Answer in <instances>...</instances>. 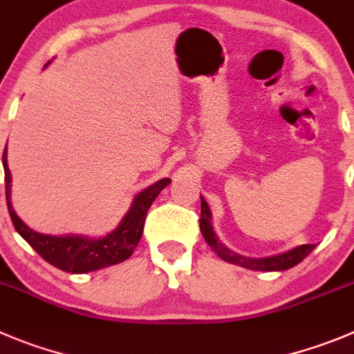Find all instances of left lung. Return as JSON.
<instances>
[{"label": "left lung", "mask_w": 354, "mask_h": 354, "mask_svg": "<svg viewBox=\"0 0 354 354\" xmlns=\"http://www.w3.org/2000/svg\"><path fill=\"white\" fill-rule=\"evenodd\" d=\"M201 232H203L204 239L209 244L211 250H214L220 259H223L225 262L236 263V266L246 267V269L252 270H286L295 267L297 263L302 262L309 253L315 250L316 244H302V246H297L290 252L279 253V255L267 257V259H248V257L237 255V253L230 252L229 248L223 246L220 241H218L216 234H214L213 225H211V211L207 206L206 201L201 197V218H199Z\"/></svg>", "instance_id": "obj_1"}]
</instances>
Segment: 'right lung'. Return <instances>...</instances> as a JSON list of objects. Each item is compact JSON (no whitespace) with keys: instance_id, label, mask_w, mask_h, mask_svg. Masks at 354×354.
I'll return each mask as SVG.
<instances>
[{"instance_id":"1","label":"right lung","mask_w":354,"mask_h":354,"mask_svg":"<svg viewBox=\"0 0 354 354\" xmlns=\"http://www.w3.org/2000/svg\"><path fill=\"white\" fill-rule=\"evenodd\" d=\"M3 167H5L6 206H8V213L15 230L31 244L32 250L43 260H47L57 269L71 274L92 272V270L104 269V267L127 260L140 243L145 220H147V213L151 203L157 199L164 187L171 183L169 178H164V180H158L157 183L141 190L134 197L131 207L124 214L117 229L111 230L104 237L91 239V237L85 236H47V234H39L29 229L17 216V213L13 211L12 203H10L12 174H10L8 162H6V150L3 151Z\"/></svg>"}]
</instances>
